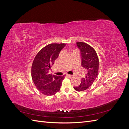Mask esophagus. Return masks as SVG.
<instances>
[{
	"label": "esophagus",
	"mask_w": 129,
	"mask_h": 129,
	"mask_svg": "<svg viewBox=\"0 0 129 129\" xmlns=\"http://www.w3.org/2000/svg\"><path fill=\"white\" fill-rule=\"evenodd\" d=\"M67 76L69 77H72L73 76L72 75H69V74H67Z\"/></svg>",
	"instance_id": "34e87169"
}]
</instances>
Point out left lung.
<instances>
[{
  "mask_svg": "<svg viewBox=\"0 0 129 129\" xmlns=\"http://www.w3.org/2000/svg\"><path fill=\"white\" fill-rule=\"evenodd\" d=\"M76 45L80 49L81 65L86 69L87 74L81 80L80 85L74 89L77 91H82L91 86L99 75V60L95 50L91 46L82 42H77Z\"/></svg>",
  "mask_w": 129,
  "mask_h": 129,
  "instance_id": "left-lung-1",
  "label": "left lung"
}]
</instances>
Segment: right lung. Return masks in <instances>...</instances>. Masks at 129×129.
<instances>
[{
    "label": "right lung",
    "mask_w": 129,
    "mask_h": 129,
    "mask_svg": "<svg viewBox=\"0 0 129 129\" xmlns=\"http://www.w3.org/2000/svg\"><path fill=\"white\" fill-rule=\"evenodd\" d=\"M66 44H50L42 48L35 57L31 68L34 84L42 94L55 95L59 91L65 75L57 76L49 74V70L58 57Z\"/></svg>",
    "instance_id": "add662e5"
}]
</instances>
